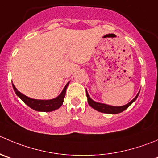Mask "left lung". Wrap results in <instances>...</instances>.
<instances>
[{"instance_id":"obj_1","label":"left lung","mask_w":158,"mask_h":158,"mask_svg":"<svg viewBox=\"0 0 158 158\" xmlns=\"http://www.w3.org/2000/svg\"><path fill=\"white\" fill-rule=\"evenodd\" d=\"M139 93H140V92L137 93V96H136L131 102H128L126 105L121 106H110L105 103H102V102H96V101H94L93 99H92L91 98H90L88 92H87L86 90V96L87 99H88L89 105L92 108L97 110V111L101 112V113H110V114H117V113H122V112L124 111L125 110H127V109L128 107H129L137 99V97H138L139 96Z\"/></svg>"}]
</instances>
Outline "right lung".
<instances>
[{"mask_svg": "<svg viewBox=\"0 0 158 158\" xmlns=\"http://www.w3.org/2000/svg\"><path fill=\"white\" fill-rule=\"evenodd\" d=\"M69 82L65 85V86L64 87L63 90L62 91V93L57 96V97L54 98V99H32V98L28 97V96H25L23 93H20L18 89H16V87L15 86L13 83V89L15 90V93H16L17 96L26 104V105L28 106L29 107H31L33 110H36L38 112H52L54 111V110H57L59 107H61V106L63 103L64 97L65 96V92H66V89L68 87Z\"/></svg>", "mask_w": 158, "mask_h": 158, "instance_id": "obj_1", "label": "right lung"}]
</instances>
